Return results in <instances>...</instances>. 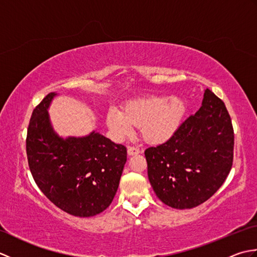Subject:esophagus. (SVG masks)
<instances>
[{
	"mask_svg": "<svg viewBox=\"0 0 257 257\" xmlns=\"http://www.w3.org/2000/svg\"><path fill=\"white\" fill-rule=\"evenodd\" d=\"M140 149H138V148H136V147H129L128 148V155L129 156H134V155H138V154H140Z\"/></svg>",
	"mask_w": 257,
	"mask_h": 257,
	"instance_id": "obj_1",
	"label": "esophagus"
}]
</instances>
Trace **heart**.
Wrapping results in <instances>:
<instances>
[{
    "label": "heart",
    "instance_id": "heart-1",
    "mask_svg": "<svg viewBox=\"0 0 257 257\" xmlns=\"http://www.w3.org/2000/svg\"><path fill=\"white\" fill-rule=\"evenodd\" d=\"M185 101L181 97L167 98L146 96L130 99L123 111L109 108L106 114L108 128L122 139L134 133V125H141V135L149 143H161L176 132L185 112Z\"/></svg>",
    "mask_w": 257,
    "mask_h": 257
}]
</instances>
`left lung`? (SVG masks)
Listing matches in <instances>:
<instances>
[{"label": "left lung", "mask_w": 257, "mask_h": 257, "mask_svg": "<svg viewBox=\"0 0 257 257\" xmlns=\"http://www.w3.org/2000/svg\"><path fill=\"white\" fill-rule=\"evenodd\" d=\"M234 133L224 102L204 90L198 111L166 143L146 149L148 178L163 203L192 209L220 189L233 162Z\"/></svg>", "instance_id": "1"}]
</instances>
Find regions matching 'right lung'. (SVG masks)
Wrapping results in <instances>:
<instances>
[{"mask_svg":"<svg viewBox=\"0 0 257 257\" xmlns=\"http://www.w3.org/2000/svg\"><path fill=\"white\" fill-rule=\"evenodd\" d=\"M56 96L48 94L33 110L26 138L30 170L37 187L59 209L74 216H94L116 195L127 149L95 130L84 137H61L48 113Z\"/></svg>","mask_w":257,"mask_h":257,"instance_id":"add662e5","label":"right lung"}]
</instances>
